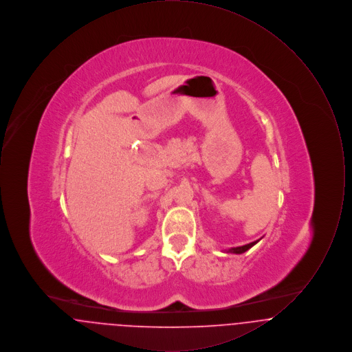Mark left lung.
Listing matches in <instances>:
<instances>
[{
	"mask_svg": "<svg viewBox=\"0 0 352 352\" xmlns=\"http://www.w3.org/2000/svg\"><path fill=\"white\" fill-rule=\"evenodd\" d=\"M257 241H258V240H256V241H253V243H250V244H247V245H243V247L231 248V250H228V252H231V253H243V252L248 251L250 248H252Z\"/></svg>",
	"mask_w": 352,
	"mask_h": 352,
	"instance_id": "8db88e82",
	"label": "left lung"
}]
</instances>
